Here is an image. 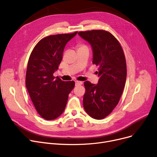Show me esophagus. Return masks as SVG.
I'll list each match as a JSON object with an SVG mask.
<instances>
[{
  "label": "esophagus",
  "instance_id": "34e87169",
  "mask_svg": "<svg viewBox=\"0 0 157 157\" xmlns=\"http://www.w3.org/2000/svg\"><path fill=\"white\" fill-rule=\"evenodd\" d=\"M83 84V82L81 81H75V86H80Z\"/></svg>",
  "mask_w": 157,
  "mask_h": 157
}]
</instances>
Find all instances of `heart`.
Returning a JSON list of instances; mask_svg holds the SVG:
<instances>
[{
    "label": "heart",
    "mask_w": 157,
    "mask_h": 157,
    "mask_svg": "<svg viewBox=\"0 0 157 157\" xmlns=\"http://www.w3.org/2000/svg\"><path fill=\"white\" fill-rule=\"evenodd\" d=\"M78 48H84V47H87V46L86 45H84V44H78Z\"/></svg>",
    "instance_id": "obj_1"
}]
</instances>
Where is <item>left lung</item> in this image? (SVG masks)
<instances>
[{"label": "left lung", "mask_w": 157, "mask_h": 157, "mask_svg": "<svg viewBox=\"0 0 157 157\" xmlns=\"http://www.w3.org/2000/svg\"><path fill=\"white\" fill-rule=\"evenodd\" d=\"M78 33L91 45L93 63L99 67L98 84L84 82L83 105L89 115L101 120L113 111L123 93L127 77L125 54L121 44L108 31L93 30Z\"/></svg>", "instance_id": "left-lung-1"}]
</instances>
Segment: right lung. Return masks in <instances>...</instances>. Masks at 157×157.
<instances>
[{
	"mask_svg": "<svg viewBox=\"0 0 157 157\" xmlns=\"http://www.w3.org/2000/svg\"><path fill=\"white\" fill-rule=\"evenodd\" d=\"M71 33L52 35L42 39L33 49L28 61L25 85L38 113L48 121L59 117L66 107L74 81H62L53 73L62 60L67 43L75 36Z\"/></svg>",
	"mask_w": 157,
	"mask_h": 157,
	"instance_id": "add662e5",
	"label": "right lung"
}]
</instances>
